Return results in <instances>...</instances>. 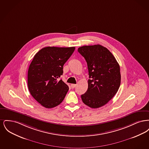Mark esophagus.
<instances>
[{
    "label": "esophagus",
    "instance_id": "esophagus-1",
    "mask_svg": "<svg viewBox=\"0 0 149 149\" xmlns=\"http://www.w3.org/2000/svg\"><path fill=\"white\" fill-rule=\"evenodd\" d=\"M77 86V84H71V88H74L75 86Z\"/></svg>",
    "mask_w": 149,
    "mask_h": 149
}]
</instances>
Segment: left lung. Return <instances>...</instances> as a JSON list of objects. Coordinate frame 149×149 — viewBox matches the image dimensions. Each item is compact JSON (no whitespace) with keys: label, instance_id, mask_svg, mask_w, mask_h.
<instances>
[{"label":"left lung","instance_id":"obj_1","mask_svg":"<svg viewBox=\"0 0 149 149\" xmlns=\"http://www.w3.org/2000/svg\"><path fill=\"white\" fill-rule=\"evenodd\" d=\"M78 51L85 58L89 78L88 90L81 95L82 101L92 108L103 106L120 88V65L112 54L100 45L81 46Z\"/></svg>","mask_w":149,"mask_h":149}]
</instances>
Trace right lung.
Returning a JSON list of instances; mask_svg holds the SVG:
<instances>
[{"label": "right lung", "instance_id": "add662e5", "mask_svg": "<svg viewBox=\"0 0 149 149\" xmlns=\"http://www.w3.org/2000/svg\"><path fill=\"white\" fill-rule=\"evenodd\" d=\"M75 47H46L40 50L29 65L28 87L32 96L43 107L51 108L59 105L69 91L61 79L63 66Z\"/></svg>", "mask_w": 149, "mask_h": 149}]
</instances>
